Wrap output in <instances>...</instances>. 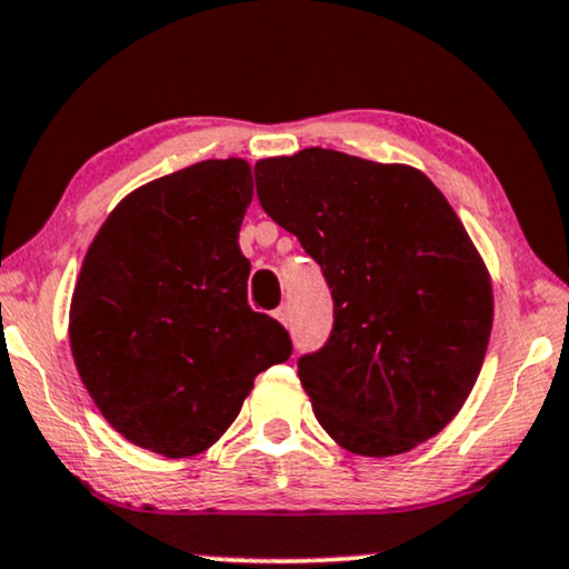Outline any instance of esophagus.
<instances>
[{"label":"esophagus","instance_id":"34e87169","mask_svg":"<svg viewBox=\"0 0 569 569\" xmlns=\"http://www.w3.org/2000/svg\"><path fill=\"white\" fill-rule=\"evenodd\" d=\"M276 320H278V322H283V326H289V322H291V312H289V307H278V309H276Z\"/></svg>","mask_w":569,"mask_h":569}]
</instances>
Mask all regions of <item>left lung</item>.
<instances>
[{
    "label": "left lung",
    "instance_id": "left-lung-1",
    "mask_svg": "<svg viewBox=\"0 0 569 569\" xmlns=\"http://www.w3.org/2000/svg\"><path fill=\"white\" fill-rule=\"evenodd\" d=\"M257 197L320 264L326 347L299 357L338 446L393 457L455 420L483 368L491 278L441 191L409 164L305 149L254 164Z\"/></svg>",
    "mask_w": 569,
    "mask_h": 569
}]
</instances>
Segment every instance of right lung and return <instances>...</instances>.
<instances>
[{"instance_id":"obj_1","label":"right lung","mask_w":569,"mask_h":569,"mask_svg":"<svg viewBox=\"0 0 569 569\" xmlns=\"http://www.w3.org/2000/svg\"><path fill=\"white\" fill-rule=\"evenodd\" d=\"M243 160H207L120 201L83 257L70 349L86 391L128 441L170 459L210 449L291 338L247 301Z\"/></svg>"}]
</instances>
